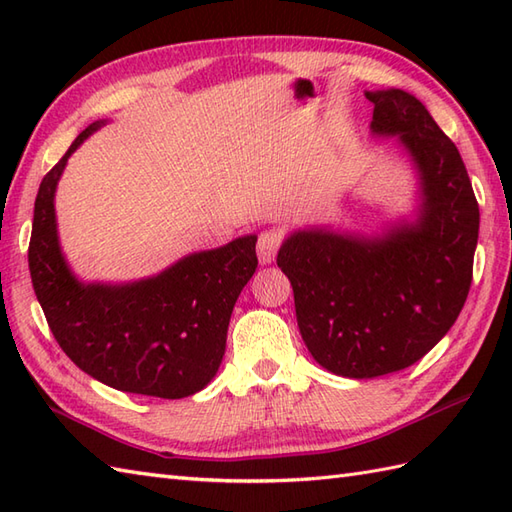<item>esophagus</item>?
<instances>
[{
  "instance_id": "obj_1",
  "label": "esophagus",
  "mask_w": 512,
  "mask_h": 512,
  "mask_svg": "<svg viewBox=\"0 0 512 512\" xmlns=\"http://www.w3.org/2000/svg\"><path fill=\"white\" fill-rule=\"evenodd\" d=\"M281 246V233L277 228H266L257 237V257L262 264H273Z\"/></svg>"
}]
</instances>
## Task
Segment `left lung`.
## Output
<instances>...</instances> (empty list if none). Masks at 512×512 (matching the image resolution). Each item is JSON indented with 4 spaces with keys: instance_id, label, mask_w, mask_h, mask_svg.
Masks as SVG:
<instances>
[{
    "instance_id": "8db88e82",
    "label": "left lung",
    "mask_w": 512,
    "mask_h": 512,
    "mask_svg": "<svg viewBox=\"0 0 512 512\" xmlns=\"http://www.w3.org/2000/svg\"><path fill=\"white\" fill-rule=\"evenodd\" d=\"M372 129L400 136L422 180V213L378 239L301 231L277 255L295 292L314 361L347 378L398 372L427 354L458 319L480 233L471 178L453 140L416 96L367 92Z\"/></svg>"
}]
</instances>
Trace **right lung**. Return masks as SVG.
I'll use <instances>...</instances> for the list:
<instances>
[{"label": "right lung", "mask_w": 512, "mask_h": 512, "mask_svg": "<svg viewBox=\"0 0 512 512\" xmlns=\"http://www.w3.org/2000/svg\"><path fill=\"white\" fill-rule=\"evenodd\" d=\"M94 129L99 123L76 136L39 184L28 246L32 288L54 339L85 374L129 394L191 396L222 363L233 306L257 268V237L189 255L129 286L79 284L59 250L54 189Z\"/></svg>", "instance_id": "add662e5"}]
</instances>
